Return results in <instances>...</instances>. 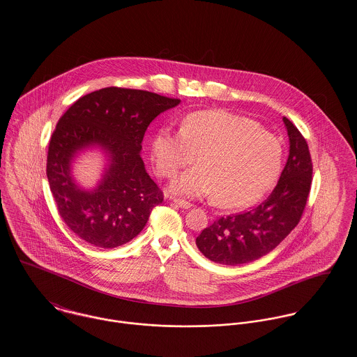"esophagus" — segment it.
<instances>
[{"label": "esophagus", "instance_id": "obj_1", "mask_svg": "<svg viewBox=\"0 0 357 357\" xmlns=\"http://www.w3.org/2000/svg\"><path fill=\"white\" fill-rule=\"evenodd\" d=\"M174 204H176V206H179L181 208H190V207L192 206L190 202L182 201V199H174Z\"/></svg>", "mask_w": 357, "mask_h": 357}]
</instances>
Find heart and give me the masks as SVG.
I'll use <instances>...</instances> for the list:
<instances>
[{"label":"heart","instance_id":"heart-1","mask_svg":"<svg viewBox=\"0 0 357 357\" xmlns=\"http://www.w3.org/2000/svg\"><path fill=\"white\" fill-rule=\"evenodd\" d=\"M156 170L166 178L197 160L199 166L172 181L174 194L198 198L214 194L223 207H243L264 195L277 179L282 146L255 121L210 109L188 115L181 131L162 128L153 137Z\"/></svg>","mask_w":357,"mask_h":357}]
</instances>
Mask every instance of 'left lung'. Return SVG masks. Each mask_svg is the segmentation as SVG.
Here are the masks:
<instances>
[{"label": "left lung", "mask_w": 357, "mask_h": 357, "mask_svg": "<svg viewBox=\"0 0 357 357\" xmlns=\"http://www.w3.org/2000/svg\"><path fill=\"white\" fill-rule=\"evenodd\" d=\"M289 136V156L272 194L255 208L221 217L197 237L199 252L222 265H242L275 249L298 225L312 183V159L304 136L282 118Z\"/></svg>", "instance_id": "8db88e82"}]
</instances>
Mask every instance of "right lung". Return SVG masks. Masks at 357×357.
<instances>
[{"label":"right lung","mask_w":357,"mask_h":357,"mask_svg":"<svg viewBox=\"0 0 357 357\" xmlns=\"http://www.w3.org/2000/svg\"><path fill=\"white\" fill-rule=\"evenodd\" d=\"M149 91L108 86L73 102L52 134L47 176L59 214L85 242L118 248L146 226L163 192L147 174L140 158L150 123L176 107ZM99 148L107 159L102 179L86 190L71 175V163L86 149Z\"/></svg>","instance_id":"obj_1"}]
</instances>
